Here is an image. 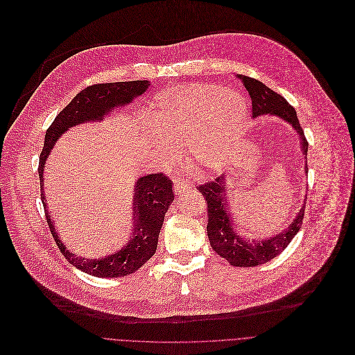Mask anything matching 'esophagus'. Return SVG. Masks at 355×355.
Listing matches in <instances>:
<instances>
[{
	"label": "esophagus",
	"mask_w": 355,
	"mask_h": 355,
	"mask_svg": "<svg viewBox=\"0 0 355 355\" xmlns=\"http://www.w3.org/2000/svg\"><path fill=\"white\" fill-rule=\"evenodd\" d=\"M173 187H175V193L176 194H182L186 190L191 189V184H189V183H186L183 180H173Z\"/></svg>",
	"instance_id": "34e87169"
}]
</instances>
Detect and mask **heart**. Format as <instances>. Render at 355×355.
I'll return each instance as SVG.
<instances>
[{"instance_id": "1", "label": "heart", "mask_w": 355, "mask_h": 355, "mask_svg": "<svg viewBox=\"0 0 355 355\" xmlns=\"http://www.w3.org/2000/svg\"><path fill=\"white\" fill-rule=\"evenodd\" d=\"M246 117L248 105L241 94L198 84L161 94L148 113V123L159 137L153 143L164 161L175 162V148L189 143L191 166L207 171L221 162L228 143L242 130Z\"/></svg>"}]
</instances>
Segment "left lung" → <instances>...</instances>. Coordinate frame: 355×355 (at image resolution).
Instances as JSON below:
<instances>
[{
  "label": "left lung",
  "mask_w": 355,
  "mask_h": 355,
  "mask_svg": "<svg viewBox=\"0 0 355 355\" xmlns=\"http://www.w3.org/2000/svg\"><path fill=\"white\" fill-rule=\"evenodd\" d=\"M236 77L242 80L245 88L252 98L253 119H257L260 116H274L291 124V127L295 130L301 139L302 153L306 158L308 141L305 138L304 130L301 128L295 109L284 98L271 91L263 83L241 74H238ZM305 173H308V165H305ZM224 182V176H217L212 182L197 187V190L201 191L207 201V235L211 248L236 267H254L277 257L298 234L305 214V204L298 211L294 221L284 231L278 232L277 235H272L270 238L241 236L235 231L232 217L228 211L230 207L225 202Z\"/></svg>",
  "instance_id": "1"
}]
</instances>
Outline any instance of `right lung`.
I'll list each match as a JSON object with an SVG mask.
<instances>
[{
  "mask_svg": "<svg viewBox=\"0 0 355 355\" xmlns=\"http://www.w3.org/2000/svg\"><path fill=\"white\" fill-rule=\"evenodd\" d=\"M150 85V81H127L88 87L58 113L44 137V147L39 161V178L46 220L51 235L64 257L74 267L89 275L102 278L123 277L143 267V264H146L155 254L165 214L175 198L172 182L164 173L138 178L134 186L135 189L132 197V236H130L125 246L113 252L112 254L103 256L101 259H88L69 252L58 238L51 217L49 216L46 198L43 194L44 164L58 138L71 127H77L84 123L102 121L106 116L114 112V109L127 106L141 95H144Z\"/></svg>",
  "mask_w": 355,
  "mask_h": 355,
  "instance_id": "right-lung-1",
  "label": "right lung"
}]
</instances>
